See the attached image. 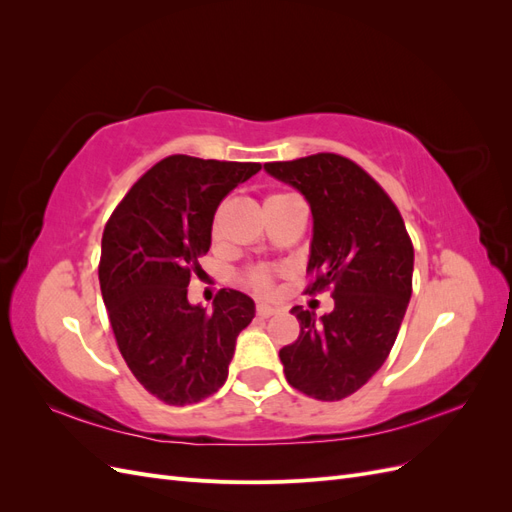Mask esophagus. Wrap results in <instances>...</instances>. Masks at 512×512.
Segmentation results:
<instances>
[{
    "mask_svg": "<svg viewBox=\"0 0 512 512\" xmlns=\"http://www.w3.org/2000/svg\"><path fill=\"white\" fill-rule=\"evenodd\" d=\"M256 314H258L260 318H271V316L277 314V307H271V305H267V303H260V305L256 307Z\"/></svg>",
    "mask_w": 512,
    "mask_h": 512,
    "instance_id": "esophagus-1",
    "label": "esophagus"
}]
</instances>
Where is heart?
<instances>
[{
  "mask_svg": "<svg viewBox=\"0 0 512 512\" xmlns=\"http://www.w3.org/2000/svg\"><path fill=\"white\" fill-rule=\"evenodd\" d=\"M280 196H286V194H280ZM271 198H277V196H271ZM247 280H250V284L256 290L267 292L271 286V273L267 269H254V271H250V275H247Z\"/></svg>",
  "mask_w": 512,
  "mask_h": 512,
  "instance_id": "heart-1",
  "label": "heart"
}]
</instances>
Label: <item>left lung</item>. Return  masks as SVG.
<instances>
[{"mask_svg": "<svg viewBox=\"0 0 512 512\" xmlns=\"http://www.w3.org/2000/svg\"><path fill=\"white\" fill-rule=\"evenodd\" d=\"M265 170L312 209L307 271L316 282L307 290L331 286L335 299L320 318L290 309L301 333L280 350L284 374L309 397L339 401L376 374L395 344L412 294L414 247L393 200L352 160L316 153Z\"/></svg>", "mask_w": 512, "mask_h": 512, "instance_id": "obj_1", "label": "left lung"}]
</instances>
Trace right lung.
<instances>
[{"label": "right lung", "instance_id": "1", "mask_svg": "<svg viewBox=\"0 0 512 512\" xmlns=\"http://www.w3.org/2000/svg\"><path fill=\"white\" fill-rule=\"evenodd\" d=\"M258 170L252 162L164 158L104 228L98 275L119 352L164 404H196L222 389L237 337L256 314L239 290H222L207 312L188 301V284L211 247L222 198Z\"/></svg>", "mask_w": 512, "mask_h": 512}]
</instances>
